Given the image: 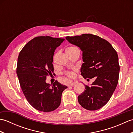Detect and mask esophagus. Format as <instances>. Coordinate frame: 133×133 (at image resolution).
<instances>
[{"label": "esophagus", "mask_w": 133, "mask_h": 133, "mask_svg": "<svg viewBox=\"0 0 133 133\" xmlns=\"http://www.w3.org/2000/svg\"><path fill=\"white\" fill-rule=\"evenodd\" d=\"M77 83V82H72V83H70V84H69V86L74 87V86L75 85V84Z\"/></svg>", "instance_id": "34e87169"}]
</instances>
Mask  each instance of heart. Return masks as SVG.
<instances>
[{
  "mask_svg": "<svg viewBox=\"0 0 133 133\" xmlns=\"http://www.w3.org/2000/svg\"><path fill=\"white\" fill-rule=\"evenodd\" d=\"M77 50H78L77 47H76L75 46H70L69 47H67L66 49V52L67 54H71L73 52H74L75 51ZM75 71H76L75 70H74V71H66L64 73V74L66 75L67 78H70V79H72V78H74L76 76Z\"/></svg>",
  "mask_w": 133,
  "mask_h": 133,
  "instance_id": "b5f03b06",
  "label": "heart"
}]
</instances>
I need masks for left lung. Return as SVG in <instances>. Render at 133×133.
Here are the masks:
<instances>
[{"mask_svg": "<svg viewBox=\"0 0 133 133\" xmlns=\"http://www.w3.org/2000/svg\"><path fill=\"white\" fill-rule=\"evenodd\" d=\"M66 38L82 51L81 75L87 79L95 77L78 96L79 103L86 110L99 109L108 102L117 86L120 70L117 52L109 42L91 34Z\"/></svg>", "mask_w": 133, "mask_h": 133, "instance_id": "1", "label": "left lung"}]
</instances>
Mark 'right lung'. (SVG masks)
Returning <instances> with one entry per match:
<instances>
[{
    "label": "right lung",
    "instance_id": "1",
    "mask_svg": "<svg viewBox=\"0 0 133 133\" xmlns=\"http://www.w3.org/2000/svg\"><path fill=\"white\" fill-rule=\"evenodd\" d=\"M64 40L37 36L28 42L19 54L16 74L20 86L29 103L39 111L50 112L57 109L62 92L67 88L57 81L51 87L46 83V77L54 72L55 50Z\"/></svg>",
    "mask_w": 133,
    "mask_h": 133
}]
</instances>
